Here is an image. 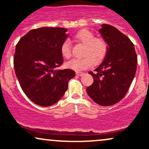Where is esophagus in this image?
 <instances>
[{
  "mask_svg": "<svg viewBox=\"0 0 149 149\" xmlns=\"http://www.w3.org/2000/svg\"><path fill=\"white\" fill-rule=\"evenodd\" d=\"M83 74H84V73L82 72H76V75L78 76H82Z\"/></svg>",
  "mask_w": 149,
  "mask_h": 149,
  "instance_id": "1",
  "label": "esophagus"
}]
</instances>
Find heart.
<instances>
[{"label": "heart", "instance_id": "b5f03b06", "mask_svg": "<svg viewBox=\"0 0 149 149\" xmlns=\"http://www.w3.org/2000/svg\"><path fill=\"white\" fill-rule=\"evenodd\" d=\"M76 41L85 45L83 57L73 59L66 63V66L76 71H80L90 67L92 64L98 65L102 63L107 56L109 45L106 40L96 38L95 34L88 29H81L74 36ZM63 57L69 59L71 56L70 43L68 40L63 42L60 48Z\"/></svg>", "mask_w": 149, "mask_h": 149}]
</instances>
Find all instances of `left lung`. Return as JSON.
I'll list each match as a JSON object with an SVG mask.
<instances>
[{
    "label": "left lung",
    "instance_id": "8db88e82",
    "mask_svg": "<svg viewBox=\"0 0 149 149\" xmlns=\"http://www.w3.org/2000/svg\"><path fill=\"white\" fill-rule=\"evenodd\" d=\"M99 32L109 50L95 73L89 72L94 82L86 91L94 102L108 107L120 102L127 92L136 73L137 56L132 42L116 27L103 24Z\"/></svg>",
    "mask_w": 149,
    "mask_h": 149
}]
</instances>
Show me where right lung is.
<instances>
[{"mask_svg":"<svg viewBox=\"0 0 149 149\" xmlns=\"http://www.w3.org/2000/svg\"><path fill=\"white\" fill-rule=\"evenodd\" d=\"M67 29L41 27L21 38L14 56L15 74L25 95L33 103L49 107L59 101L76 75L71 69L57 70L63 64L60 48Z\"/></svg>","mask_w":149,"mask_h":149,"instance_id":"obj_1","label":"right lung"}]
</instances>
